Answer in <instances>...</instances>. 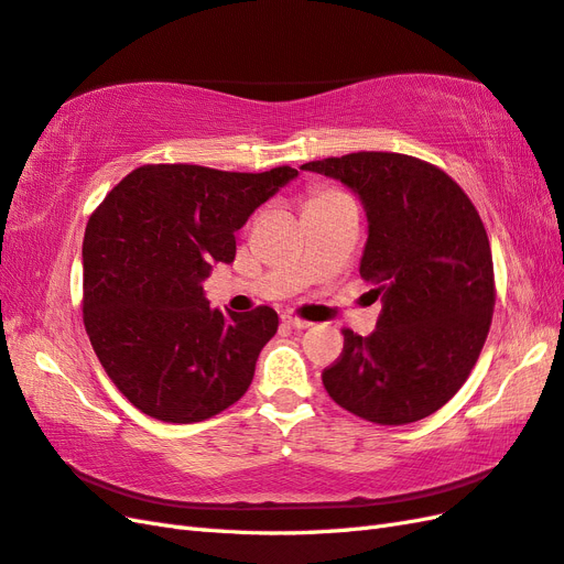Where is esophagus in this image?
<instances>
[{"label":"esophagus","instance_id":"34e87169","mask_svg":"<svg viewBox=\"0 0 564 564\" xmlns=\"http://www.w3.org/2000/svg\"><path fill=\"white\" fill-rule=\"evenodd\" d=\"M282 323L289 325V327H294V329H306V327H311L308 319H303V317H299V315H294V313H284V315H282Z\"/></svg>","mask_w":564,"mask_h":564}]
</instances>
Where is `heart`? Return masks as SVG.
<instances>
[{
	"instance_id": "obj_1",
	"label": "heart",
	"mask_w": 564,
	"mask_h": 564,
	"mask_svg": "<svg viewBox=\"0 0 564 564\" xmlns=\"http://www.w3.org/2000/svg\"><path fill=\"white\" fill-rule=\"evenodd\" d=\"M334 194H339V192H337V189H329V187H315V189L311 192V196H308V202L329 199V196H334Z\"/></svg>"
}]
</instances>
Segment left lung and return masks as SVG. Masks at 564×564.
Segmentation results:
<instances>
[{"mask_svg": "<svg viewBox=\"0 0 564 564\" xmlns=\"http://www.w3.org/2000/svg\"><path fill=\"white\" fill-rule=\"evenodd\" d=\"M341 180L368 213L360 278L382 299L368 337L344 332L323 384L375 424L430 417L467 382L496 306L489 235L475 204L436 165L393 151H356L301 165Z\"/></svg>", "mask_w": 564, "mask_h": 564, "instance_id": "obj_1", "label": "left lung"}]
</instances>
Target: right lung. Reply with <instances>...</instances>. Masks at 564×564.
Listing matches in <instances>:
<instances>
[{"label": "right lung", "mask_w": 564, "mask_h": 564, "mask_svg": "<svg viewBox=\"0 0 564 564\" xmlns=\"http://www.w3.org/2000/svg\"><path fill=\"white\" fill-rule=\"evenodd\" d=\"M299 173L149 163L106 194L85 227L83 323L106 375L144 415L192 424L247 393L280 317L210 308V263H232L235 232Z\"/></svg>", "instance_id": "add662e5"}]
</instances>
